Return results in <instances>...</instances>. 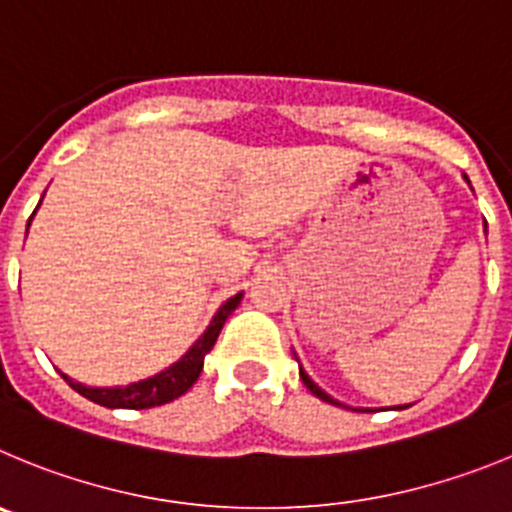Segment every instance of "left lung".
Segmentation results:
<instances>
[{
	"label": "left lung",
	"instance_id": "left-lung-1",
	"mask_svg": "<svg viewBox=\"0 0 512 512\" xmlns=\"http://www.w3.org/2000/svg\"><path fill=\"white\" fill-rule=\"evenodd\" d=\"M301 380H303V385H306V388H308V390H311V393H313V395H316V398L326 400V403H334V405H339V403H336V400H334V398H331V395H326V393H324V390H321V388H319V385H316V382H313V380H311V377H308V375H306V372H303V370H301ZM403 408H405V405H403Z\"/></svg>",
	"mask_w": 512,
	"mask_h": 512
}]
</instances>
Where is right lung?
<instances>
[{"instance_id":"1","label":"right lung","mask_w":512,"mask_h":512,"mask_svg":"<svg viewBox=\"0 0 512 512\" xmlns=\"http://www.w3.org/2000/svg\"><path fill=\"white\" fill-rule=\"evenodd\" d=\"M32 214H35V211H32ZM27 227H30V222H27ZM239 298H242V293L229 298V301L216 311L209 329L204 331V336H201L199 342L193 344V347L178 359L176 365H170L168 370H163L160 375L147 377V380L127 385V388H86L81 382L68 380L66 375L63 377H66L68 385H71L76 393H81L84 398L94 400V403L99 405H107V408H135V411H142V408H155V405L170 403V400L181 398L193 382L199 380L201 370H204V357L216 344V336L222 331L224 321H227L229 316H232L234 308H237Z\"/></svg>"}]
</instances>
